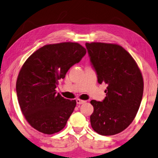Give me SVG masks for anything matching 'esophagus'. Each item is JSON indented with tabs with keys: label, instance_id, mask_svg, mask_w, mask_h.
Instances as JSON below:
<instances>
[{
	"label": "esophagus",
	"instance_id": "esophagus-1",
	"mask_svg": "<svg viewBox=\"0 0 158 158\" xmlns=\"http://www.w3.org/2000/svg\"><path fill=\"white\" fill-rule=\"evenodd\" d=\"M76 103H77V104H82V103H85V101H83V100H81V99H76Z\"/></svg>",
	"mask_w": 158,
	"mask_h": 158
}]
</instances>
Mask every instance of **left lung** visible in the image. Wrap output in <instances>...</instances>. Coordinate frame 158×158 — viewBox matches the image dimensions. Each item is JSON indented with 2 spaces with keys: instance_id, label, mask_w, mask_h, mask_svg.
<instances>
[{
  "instance_id": "1",
  "label": "left lung",
  "mask_w": 158,
  "mask_h": 158,
  "mask_svg": "<svg viewBox=\"0 0 158 158\" xmlns=\"http://www.w3.org/2000/svg\"><path fill=\"white\" fill-rule=\"evenodd\" d=\"M85 45L98 82L108 85L102 102H90L94 107L90 116L92 127L101 135H114L125 130L138 112L143 92L141 72L122 46L104 43Z\"/></svg>"
}]
</instances>
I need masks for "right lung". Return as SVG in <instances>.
<instances>
[{
	"label": "right lung",
	"instance_id": "1",
	"mask_svg": "<svg viewBox=\"0 0 158 158\" xmlns=\"http://www.w3.org/2000/svg\"><path fill=\"white\" fill-rule=\"evenodd\" d=\"M86 54L77 43L50 44L34 52L18 75L16 91L21 110L29 125L40 132L61 131L76 106V100L56 94L59 80Z\"/></svg>",
	"mask_w": 158,
	"mask_h": 158
}]
</instances>
